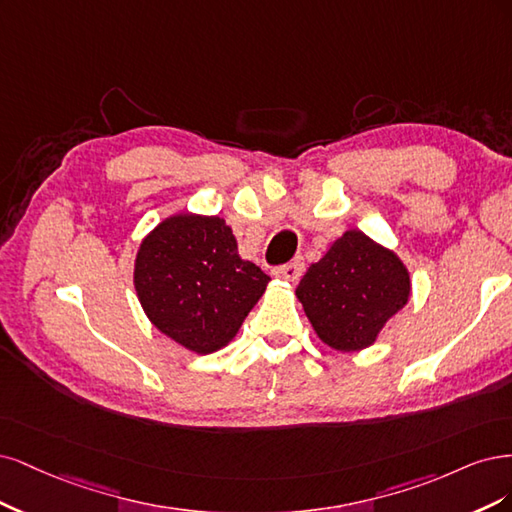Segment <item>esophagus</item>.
Listing matches in <instances>:
<instances>
[{"mask_svg": "<svg viewBox=\"0 0 512 512\" xmlns=\"http://www.w3.org/2000/svg\"><path fill=\"white\" fill-rule=\"evenodd\" d=\"M304 274V261L302 259H293L289 263H285V266H280L274 270V276L283 278V280H289V283H295V280H300V276Z\"/></svg>", "mask_w": 512, "mask_h": 512, "instance_id": "esophagus-1", "label": "esophagus"}]
</instances>
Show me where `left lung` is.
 <instances>
[{"label": "left lung", "mask_w": 512, "mask_h": 512, "mask_svg": "<svg viewBox=\"0 0 512 512\" xmlns=\"http://www.w3.org/2000/svg\"><path fill=\"white\" fill-rule=\"evenodd\" d=\"M410 272L387 246L359 229L344 232L312 263L295 295L321 342L340 353L372 346L410 298Z\"/></svg>", "instance_id": "1"}]
</instances>
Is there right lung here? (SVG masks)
Returning a JSON list of instances; mask_svg holds the SVG:
<instances>
[{"mask_svg": "<svg viewBox=\"0 0 512 512\" xmlns=\"http://www.w3.org/2000/svg\"><path fill=\"white\" fill-rule=\"evenodd\" d=\"M268 283V274L238 255L225 219L195 212L163 219L142 238L134 261V287L148 321L197 355L236 338Z\"/></svg>", "mask_w": 512, "mask_h": 512, "instance_id": "1", "label": "right lung"}]
</instances>
